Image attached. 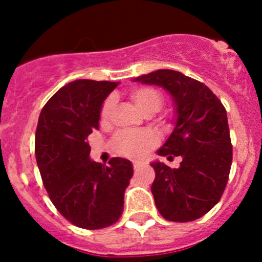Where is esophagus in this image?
Returning <instances> with one entry per match:
<instances>
[{
    "label": "esophagus",
    "instance_id": "obj_1",
    "mask_svg": "<svg viewBox=\"0 0 262 262\" xmlns=\"http://www.w3.org/2000/svg\"><path fill=\"white\" fill-rule=\"evenodd\" d=\"M140 166H141V162H139V161H134V162H133L134 170H138Z\"/></svg>",
    "mask_w": 262,
    "mask_h": 262
}]
</instances>
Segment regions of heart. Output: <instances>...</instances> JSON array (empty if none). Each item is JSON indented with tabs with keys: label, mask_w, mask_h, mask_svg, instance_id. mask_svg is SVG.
I'll return each mask as SVG.
<instances>
[{
	"label": "heart",
	"mask_w": 262,
	"mask_h": 262,
	"mask_svg": "<svg viewBox=\"0 0 262 262\" xmlns=\"http://www.w3.org/2000/svg\"><path fill=\"white\" fill-rule=\"evenodd\" d=\"M132 100L144 114H152L164 103L162 93L154 87H141L132 92ZM113 100L107 98L101 108V121L107 122L111 116ZM156 144V137L146 129L140 130H119L112 139V146L118 154L130 159H140Z\"/></svg>",
	"instance_id": "heart-1"
}]
</instances>
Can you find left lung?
I'll list each match as a JSON object with an SVG mask.
<instances>
[{"instance_id": "1", "label": "left lung", "mask_w": 262, "mask_h": 262, "mask_svg": "<svg viewBox=\"0 0 262 262\" xmlns=\"http://www.w3.org/2000/svg\"><path fill=\"white\" fill-rule=\"evenodd\" d=\"M134 81L164 87L176 108V125L158 154L182 161L179 169L151 162L156 208L167 221H196L219 202L229 179L233 146L227 111L209 87L179 71L162 69Z\"/></svg>"}]
</instances>
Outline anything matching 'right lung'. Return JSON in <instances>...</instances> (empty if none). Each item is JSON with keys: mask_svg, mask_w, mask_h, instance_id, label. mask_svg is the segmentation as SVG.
<instances>
[{"mask_svg": "<svg viewBox=\"0 0 262 262\" xmlns=\"http://www.w3.org/2000/svg\"><path fill=\"white\" fill-rule=\"evenodd\" d=\"M118 82L75 80L45 103L35 130V159L55 208L82 229H102L121 218L133 165L90 159L87 137L98 129L103 101Z\"/></svg>", "mask_w": 262, "mask_h": 262, "instance_id": "right-lung-1", "label": "right lung"}]
</instances>
